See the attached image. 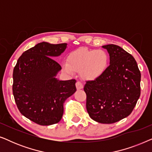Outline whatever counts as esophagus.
Listing matches in <instances>:
<instances>
[{
  "label": "esophagus",
  "instance_id": "34e87169",
  "mask_svg": "<svg viewBox=\"0 0 152 152\" xmlns=\"http://www.w3.org/2000/svg\"><path fill=\"white\" fill-rule=\"evenodd\" d=\"M76 88L77 90H80V89H82L83 87H84V85H83L82 83L80 82H76Z\"/></svg>",
  "mask_w": 152,
  "mask_h": 152
}]
</instances>
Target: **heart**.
<instances>
[{
	"label": "heart",
	"mask_w": 152,
	"mask_h": 152,
	"mask_svg": "<svg viewBox=\"0 0 152 152\" xmlns=\"http://www.w3.org/2000/svg\"><path fill=\"white\" fill-rule=\"evenodd\" d=\"M67 61L68 63L63 64V68L66 72L72 74L74 71H81L84 80H95L107 70L109 56L102 49L79 48L68 55Z\"/></svg>",
	"instance_id": "heart-1"
}]
</instances>
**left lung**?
<instances>
[{
	"mask_svg": "<svg viewBox=\"0 0 152 152\" xmlns=\"http://www.w3.org/2000/svg\"><path fill=\"white\" fill-rule=\"evenodd\" d=\"M110 56V65L101 77L87 81L86 109L95 121L112 124L127 117L140 95V71L134 57L121 47L103 45Z\"/></svg>",
	"mask_w": 152,
	"mask_h": 152,
	"instance_id": "1",
	"label": "left lung"
}]
</instances>
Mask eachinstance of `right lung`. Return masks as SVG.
Segmentation results:
<instances>
[{
  "instance_id": "right-lung-1",
  "label": "right lung",
  "mask_w": 152,
  "mask_h": 152,
  "mask_svg": "<svg viewBox=\"0 0 152 152\" xmlns=\"http://www.w3.org/2000/svg\"><path fill=\"white\" fill-rule=\"evenodd\" d=\"M66 47V43H39L25 51L14 68L12 91L16 106L23 115L40 125L59 122L64 102L76 91L75 80L55 77L61 67L53 57Z\"/></svg>"
}]
</instances>
